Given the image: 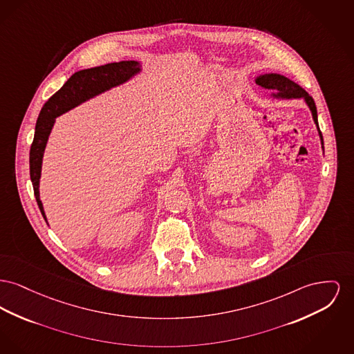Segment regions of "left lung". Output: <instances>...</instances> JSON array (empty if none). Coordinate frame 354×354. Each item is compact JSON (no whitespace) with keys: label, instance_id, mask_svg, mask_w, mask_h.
Returning a JSON list of instances; mask_svg holds the SVG:
<instances>
[{"label":"left lung","instance_id":"obj_1","mask_svg":"<svg viewBox=\"0 0 354 354\" xmlns=\"http://www.w3.org/2000/svg\"><path fill=\"white\" fill-rule=\"evenodd\" d=\"M255 83L263 88L275 91V93H272L274 97H279V99H301L302 97V99H305L306 104L309 105V108L312 111L313 120L317 124V129H318V133L321 138V145L324 148V138L319 131L318 119H317V106H315L312 96L302 86H299L298 84L291 82L290 79H288L282 75H278V73L261 75L259 77H257Z\"/></svg>","mask_w":354,"mask_h":354}]
</instances>
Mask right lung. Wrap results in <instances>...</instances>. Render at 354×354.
<instances>
[{"instance_id": "obj_1", "label": "right lung", "mask_w": 354, "mask_h": 354, "mask_svg": "<svg viewBox=\"0 0 354 354\" xmlns=\"http://www.w3.org/2000/svg\"><path fill=\"white\" fill-rule=\"evenodd\" d=\"M140 71L138 62H120V63L105 64L100 66L83 69L72 75L68 82L52 96L42 106L39 115L33 143L30 146L29 153V168H30V180L33 185L35 196L40 207L42 216L45 212L40 201V176H41L42 156L46 146L49 133L55 124V119L64 112L82 104L85 100L108 91L112 86L123 84L129 80L133 75Z\"/></svg>"}]
</instances>
